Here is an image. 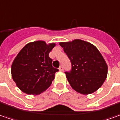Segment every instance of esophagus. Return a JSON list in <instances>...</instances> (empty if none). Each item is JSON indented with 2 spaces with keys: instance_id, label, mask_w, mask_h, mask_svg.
<instances>
[{
  "instance_id": "1",
  "label": "esophagus",
  "mask_w": 120,
  "mask_h": 120,
  "mask_svg": "<svg viewBox=\"0 0 120 120\" xmlns=\"http://www.w3.org/2000/svg\"><path fill=\"white\" fill-rule=\"evenodd\" d=\"M59 70L60 71H62L64 70V68H63V66H60V68H59Z\"/></svg>"
}]
</instances>
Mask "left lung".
<instances>
[{
	"label": "left lung",
	"instance_id": "1",
	"mask_svg": "<svg viewBox=\"0 0 120 120\" xmlns=\"http://www.w3.org/2000/svg\"><path fill=\"white\" fill-rule=\"evenodd\" d=\"M59 45L71 63V70L65 74L72 89L83 94L97 91L108 74L107 64L97 48L81 39L60 42Z\"/></svg>",
	"mask_w": 120,
	"mask_h": 120
}]
</instances>
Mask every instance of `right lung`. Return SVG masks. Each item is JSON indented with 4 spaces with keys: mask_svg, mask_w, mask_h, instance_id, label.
Instances as JSON below:
<instances>
[{
    "mask_svg": "<svg viewBox=\"0 0 120 120\" xmlns=\"http://www.w3.org/2000/svg\"><path fill=\"white\" fill-rule=\"evenodd\" d=\"M56 44L44 41L27 43L18 54L11 66L17 87L26 94L37 95L46 91L58 70L52 66L49 52Z\"/></svg>",
    "mask_w": 120,
    "mask_h": 120,
    "instance_id": "1",
    "label": "right lung"
}]
</instances>
